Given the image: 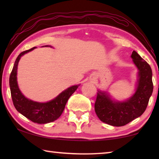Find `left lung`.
Instances as JSON below:
<instances>
[{
	"instance_id": "1",
	"label": "left lung",
	"mask_w": 159,
	"mask_h": 159,
	"mask_svg": "<svg viewBox=\"0 0 159 159\" xmlns=\"http://www.w3.org/2000/svg\"><path fill=\"white\" fill-rule=\"evenodd\" d=\"M138 67V80L134 95L125 102H116L105 92L98 91L95 111L101 121L113 126H123L143 114L153 92L152 71L146 61L133 51L131 55Z\"/></svg>"
}]
</instances>
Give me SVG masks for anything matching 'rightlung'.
Masks as SVG:
<instances>
[{
    "instance_id": "1",
    "label": "right lung",
    "mask_w": 159,
    "mask_h": 159,
    "mask_svg": "<svg viewBox=\"0 0 159 159\" xmlns=\"http://www.w3.org/2000/svg\"><path fill=\"white\" fill-rule=\"evenodd\" d=\"M35 48L36 47L24 51L18 55L10 74L9 83L13 104L17 111L31 121L42 124L52 122L60 116L65 108L66 102L72 94L76 90L79 85H73L67 88L52 100L45 103L34 102L26 98L18 87L17 81V66L21 56Z\"/></svg>"
}]
</instances>
